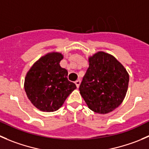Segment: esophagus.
<instances>
[{
	"label": "esophagus",
	"mask_w": 149,
	"mask_h": 149,
	"mask_svg": "<svg viewBox=\"0 0 149 149\" xmlns=\"http://www.w3.org/2000/svg\"><path fill=\"white\" fill-rule=\"evenodd\" d=\"M74 83H75V85H76L77 88H79V85H80V80H79V79H78V80L75 81V82H74Z\"/></svg>",
	"instance_id": "obj_1"
}]
</instances>
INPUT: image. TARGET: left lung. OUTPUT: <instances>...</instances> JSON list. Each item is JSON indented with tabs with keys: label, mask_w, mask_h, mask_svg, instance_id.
Returning a JSON list of instances; mask_svg holds the SVG:
<instances>
[{
	"label": "left lung",
	"mask_w": 149,
	"mask_h": 149,
	"mask_svg": "<svg viewBox=\"0 0 149 149\" xmlns=\"http://www.w3.org/2000/svg\"><path fill=\"white\" fill-rule=\"evenodd\" d=\"M88 62L89 67L79 88L80 95L94 112H111L126 96L129 74L114 56L104 51L88 57Z\"/></svg>",
	"instance_id": "1"
}]
</instances>
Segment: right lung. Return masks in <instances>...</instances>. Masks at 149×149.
I'll return each mask as SVG.
<instances>
[{"instance_id":"right-lung-1","label":"right lung","mask_w":149,"mask_h":149,"mask_svg":"<svg viewBox=\"0 0 149 149\" xmlns=\"http://www.w3.org/2000/svg\"><path fill=\"white\" fill-rule=\"evenodd\" d=\"M63 58L60 52L48 53L34 63L25 76L26 96L40 111L58 110L77 88L74 83L67 79V70L60 66Z\"/></svg>"}]
</instances>
